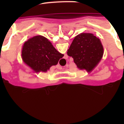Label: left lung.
<instances>
[{"mask_svg":"<svg viewBox=\"0 0 124 124\" xmlns=\"http://www.w3.org/2000/svg\"><path fill=\"white\" fill-rule=\"evenodd\" d=\"M103 46L100 40L92 33H81L74 38L68 55L73 58L78 68L90 71L101 60Z\"/></svg>","mask_w":124,"mask_h":124,"instance_id":"8db88e82","label":"left lung"}]
</instances>
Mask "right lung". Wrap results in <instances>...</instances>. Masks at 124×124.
Listing matches in <instances>:
<instances>
[{
	"instance_id": "add662e5",
	"label": "right lung",
	"mask_w": 124,
	"mask_h": 124,
	"mask_svg": "<svg viewBox=\"0 0 124 124\" xmlns=\"http://www.w3.org/2000/svg\"><path fill=\"white\" fill-rule=\"evenodd\" d=\"M22 56L24 62L35 71L46 72L51 66L58 64L64 55L45 37L35 36L24 43Z\"/></svg>"
}]
</instances>
